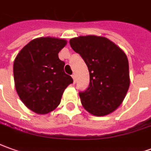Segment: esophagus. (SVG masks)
<instances>
[{"instance_id": "esophagus-1", "label": "esophagus", "mask_w": 151, "mask_h": 151, "mask_svg": "<svg viewBox=\"0 0 151 151\" xmlns=\"http://www.w3.org/2000/svg\"><path fill=\"white\" fill-rule=\"evenodd\" d=\"M71 77L73 78V81H74V84H75V83H76V76H75V75H72V76H71Z\"/></svg>"}]
</instances>
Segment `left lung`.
Returning <instances> with one entry per match:
<instances>
[{"instance_id":"left-lung-1","label":"left lung","mask_w":151,"mask_h":151,"mask_svg":"<svg viewBox=\"0 0 151 151\" xmlns=\"http://www.w3.org/2000/svg\"><path fill=\"white\" fill-rule=\"evenodd\" d=\"M70 45L89 69V87L79 93L83 107L97 117L113 113L129 89V65L125 52L107 38L94 35L71 38Z\"/></svg>"}]
</instances>
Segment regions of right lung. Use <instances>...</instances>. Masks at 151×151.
I'll return each mask as SVG.
<instances>
[{"mask_svg": "<svg viewBox=\"0 0 151 151\" xmlns=\"http://www.w3.org/2000/svg\"><path fill=\"white\" fill-rule=\"evenodd\" d=\"M66 45L62 38H38L30 41L14 59L15 89L24 105L38 114H47L61 103L65 89L73 83L64 71L58 53Z\"/></svg>", "mask_w": 151, "mask_h": 151, "instance_id": "add662e5", "label": "right lung"}]
</instances>
